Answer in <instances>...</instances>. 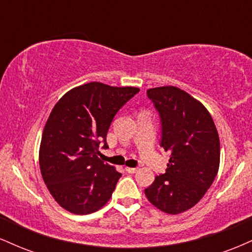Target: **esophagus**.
<instances>
[{"mask_svg":"<svg viewBox=\"0 0 252 252\" xmlns=\"http://www.w3.org/2000/svg\"><path fill=\"white\" fill-rule=\"evenodd\" d=\"M126 170L128 173H130V174H134V173H136L138 170V168H131V167H126Z\"/></svg>","mask_w":252,"mask_h":252,"instance_id":"1","label":"esophagus"}]
</instances>
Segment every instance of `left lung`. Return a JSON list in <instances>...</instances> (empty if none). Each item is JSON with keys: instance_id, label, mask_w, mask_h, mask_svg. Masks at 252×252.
<instances>
[{"instance_id": "8db88e82", "label": "left lung", "mask_w": 252, "mask_h": 252, "mask_svg": "<svg viewBox=\"0 0 252 252\" xmlns=\"http://www.w3.org/2000/svg\"><path fill=\"white\" fill-rule=\"evenodd\" d=\"M147 96L158 112L160 146L170 154L164 174L144 189L158 210L179 215L198 204L216 179L220 142L210 112L175 86L149 89Z\"/></svg>"}]
</instances>
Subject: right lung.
<instances>
[{
  "instance_id": "add662e5",
  "label": "right lung",
  "mask_w": 252,
  "mask_h": 252,
  "mask_svg": "<svg viewBox=\"0 0 252 252\" xmlns=\"http://www.w3.org/2000/svg\"><path fill=\"white\" fill-rule=\"evenodd\" d=\"M140 89L92 82L70 90L54 105L40 144L39 163L48 190L63 209L89 215L111 198L115 167L98 158L108 148L106 134L118 110Z\"/></svg>"
}]
</instances>
